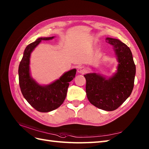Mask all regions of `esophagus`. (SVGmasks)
<instances>
[{"label": "esophagus", "mask_w": 149, "mask_h": 149, "mask_svg": "<svg viewBox=\"0 0 149 149\" xmlns=\"http://www.w3.org/2000/svg\"><path fill=\"white\" fill-rule=\"evenodd\" d=\"M77 72L82 74H84L86 72V69L83 66H79L77 67Z\"/></svg>", "instance_id": "esophagus-1"}]
</instances>
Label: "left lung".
Listing matches in <instances>:
<instances>
[{
	"label": "left lung",
	"instance_id": "obj_1",
	"mask_svg": "<svg viewBox=\"0 0 149 149\" xmlns=\"http://www.w3.org/2000/svg\"><path fill=\"white\" fill-rule=\"evenodd\" d=\"M113 46L118 65L116 72L107 78L97 73L86 74V93L88 100L102 110L116 109L131 95L133 90L136 66L130 49L121 41L106 38Z\"/></svg>",
	"mask_w": 149,
	"mask_h": 149
}]
</instances>
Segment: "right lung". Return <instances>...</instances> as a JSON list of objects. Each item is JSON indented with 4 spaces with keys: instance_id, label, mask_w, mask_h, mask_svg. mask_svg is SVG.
<instances>
[{
    "instance_id": "obj_1",
    "label": "right lung",
    "mask_w": 149,
    "mask_h": 149,
    "mask_svg": "<svg viewBox=\"0 0 149 149\" xmlns=\"http://www.w3.org/2000/svg\"><path fill=\"white\" fill-rule=\"evenodd\" d=\"M54 36L39 38L28 45L24 50L18 67L20 90L24 97L38 111L46 113L54 110L61 105L67 93L69 83L75 76V68L64 73L58 79L47 85H42L31 77L30 58L33 50L42 41L52 40Z\"/></svg>"
}]
</instances>
